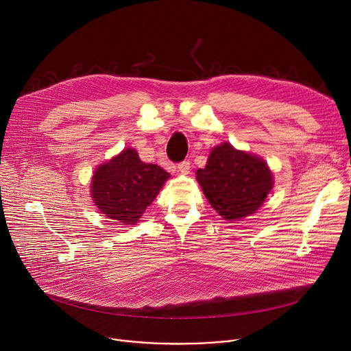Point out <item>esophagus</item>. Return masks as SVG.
Wrapping results in <instances>:
<instances>
[{
  "mask_svg": "<svg viewBox=\"0 0 351 351\" xmlns=\"http://www.w3.org/2000/svg\"><path fill=\"white\" fill-rule=\"evenodd\" d=\"M190 161H183V162H180L179 165H178V169H179V172L182 173V175H187L189 172H190Z\"/></svg>",
  "mask_w": 351,
  "mask_h": 351,
  "instance_id": "esophagus-1",
  "label": "esophagus"
}]
</instances>
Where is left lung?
<instances>
[{
    "mask_svg": "<svg viewBox=\"0 0 351 351\" xmlns=\"http://www.w3.org/2000/svg\"><path fill=\"white\" fill-rule=\"evenodd\" d=\"M195 175L213 208L228 221L254 214L274 186L272 172L263 158L229 143L214 147L206 168Z\"/></svg>",
    "mask_w": 351,
    "mask_h": 351,
    "instance_id": "1",
    "label": "left lung"
}]
</instances>
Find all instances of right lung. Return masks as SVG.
Returning a JSON list of instances; mask_svg holds the SVG:
<instances>
[{"instance_id": "obj_1", "label": "right lung", "mask_w": 351, "mask_h": 351, "mask_svg": "<svg viewBox=\"0 0 351 351\" xmlns=\"http://www.w3.org/2000/svg\"><path fill=\"white\" fill-rule=\"evenodd\" d=\"M169 176L161 167L143 162L136 149L126 148L95 169L91 197L104 217L134 225Z\"/></svg>"}]
</instances>
